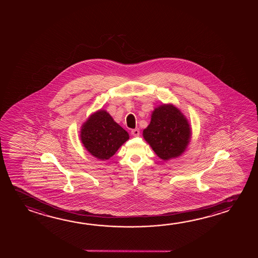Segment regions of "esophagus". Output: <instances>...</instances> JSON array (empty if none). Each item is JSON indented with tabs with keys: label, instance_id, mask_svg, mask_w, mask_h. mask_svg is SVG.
Listing matches in <instances>:
<instances>
[{
	"label": "esophagus",
	"instance_id": "1",
	"mask_svg": "<svg viewBox=\"0 0 258 258\" xmlns=\"http://www.w3.org/2000/svg\"><path fill=\"white\" fill-rule=\"evenodd\" d=\"M140 133V131L139 128H135V130H132V131H131V134L134 136V137H139Z\"/></svg>",
	"mask_w": 258,
	"mask_h": 258
}]
</instances>
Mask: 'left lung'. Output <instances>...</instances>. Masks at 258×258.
Segmentation results:
<instances>
[{
  "label": "left lung",
  "instance_id": "8db88e82",
  "mask_svg": "<svg viewBox=\"0 0 258 258\" xmlns=\"http://www.w3.org/2000/svg\"><path fill=\"white\" fill-rule=\"evenodd\" d=\"M143 138L156 156L168 161L182 156L191 139L189 120L177 107L168 103L156 107Z\"/></svg>",
  "mask_w": 258,
  "mask_h": 258
}]
</instances>
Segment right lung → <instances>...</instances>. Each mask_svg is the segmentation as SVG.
<instances>
[{
    "mask_svg": "<svg viewBox=\"0 0 258 258\" xmlns=\"http://www.w3.org/2000/svg\"><path fill=\"white\" fill-rule=\"evenodd\" d=\"M80 139L85 149L100 160H108L128 139L127 131L105 110L90 115L81 127Z\"/></svg>",
    "mask_w": 258,
    "mask_h": 258,
    "instance_id": "add662e5",
    "label": "right lung"
}]
</instances>
